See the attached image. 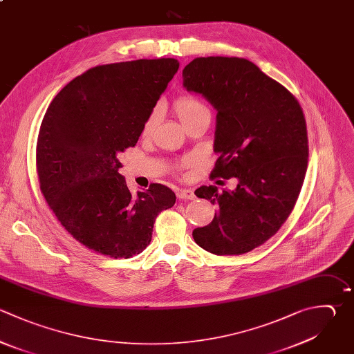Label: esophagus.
Wrapping results in <instances>:
<instances>
[{"mask_svg": "<svg viewBox=\"0 0 354 354\" xmlns=\"http://www.w3.org/2000/svg\"><path fill=\"white\" fill-rule=\"evenodd\" d=\"M177 198L178 199H194L195 194L192 189H178L177 191Z\"/></svg>", "mask_w": 354, "mask_h": 354, "instance_id": "1", "label": "esophagus"}]
</instances>
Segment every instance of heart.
I'll list each match as a JSON object with an SVG mask.
<instances>
[{
	"label": "heart",
	"instance_id": "heart-1",
	"mask_svg": "<svg viewBox=\"0 0 354 354\" xmlns=\"http://www.w3.org/2000/svg\"><path fill=\"white\" fill-rule=\"evenodd\" d=\"M174 111H176L177 116L180 118V120L183 122V124H187L189 120H192L194 118H196L201 113L209 112L207 108L205 106V104L196 95H192V94L178 97L174 102ZM159 118H160V109L153 108L144 122L142 136L147 137L153 133L155 127L158 126Z\"/></svg>",
	"mask_w": 354,
	"mask_h": 354
}]
</instances>
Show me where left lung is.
<instances>
[{
	"label": "left lung",
	"instance_id": "obj_1",
	"mask_svg": "<svg viewBox=\"0 0 354 354\" xmlns=\"http://www.w3.org/2000/svg\"><path fill=\"white\" fill-rule=\"evenodd\" d=\"M184 87L217 111L210 177L232 178L234 191H195L217 206L210 224L192 236L217 256L250 252L270 239L299 198L308 158L306 119L297 100L254 64L236 57L195 58L183 71Z\"/></svg>",
	"mask_w": 354,
	"mask_h": 354
}]
</instances>
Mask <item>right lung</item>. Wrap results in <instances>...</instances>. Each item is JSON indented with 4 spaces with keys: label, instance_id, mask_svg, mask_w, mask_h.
Returning <instances> with one entry per match:
<instances>
[{
    "label": "right lung",
    "instance_id": "1",
    "mask_svg": "<svg viewBox=\"0 0 354 354\" xmlns=\"http://www.w3.org/2000/svg\"><path fill=\"white\" fill-rule=\"evenodd\" d=\"M178 66L174 58H159L91 68L44 115L36 148L40 189L65 230L95 253H141L158 214L176 202L162 184L131 194L118 158L137 144Z\"/></svg>",
    "mask_w": 354,
    "mask_h": 354
}]
</instances>
